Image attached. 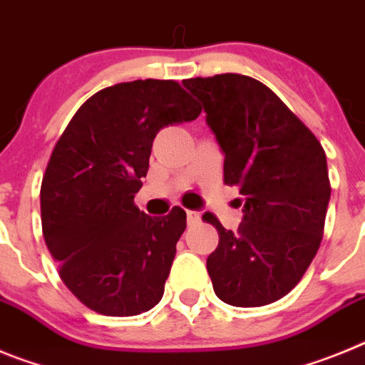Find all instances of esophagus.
I'll use <instances>...</instances> for the list:
<instances>
[{
  "mask_svg": "<svg viewBox=\"0 0 365 365\" xmlns=\"http://www.w3.org/2000/svg\"><path fill=\"white\" fill-rule=\"evenodd\" d=\"M186 217H188L190 225H193V222H197L199 219H201V214L195 210H186Z\"/></svg>",
  "mask_w": 365,
  "mask_h": 365,
  "instance_id": "esophagus-1",
  "label": "esophagus"
}]
</instances>
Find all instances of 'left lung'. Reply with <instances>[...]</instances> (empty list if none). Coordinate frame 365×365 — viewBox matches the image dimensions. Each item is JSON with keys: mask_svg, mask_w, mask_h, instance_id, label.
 <instances>
[{"mask_svg": "<svg viewBox=\"0 0 365 365\" xmlns=\"http://www.w3.org/2000/svg\"><path fill=\"white\" fill-rule=\"evenodd\" d=\"M182 86L202 102L225 153V185L240 186L245 197L235 232L202 215L219 232L206 259L215 294L234 307L278 302L320 248L331 199L324 148L259 80L227 73Z\"/></svg>", "mask_w": 365, "mask_h": 365, "instance_id": "8db88e82", "label": "left lung"}]
</instances>
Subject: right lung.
I'll list each match as a JSON object with an SVG mask.
<instances>
[{
    "instance_id": "obj_1",
    "label": "right lung",
    "mask_w": 365,
    "mask_h": 365,
    "mask_svg": "<svg viewBox=\"0 0 365 365\" xmlns=\"http://www.w3.org/2000/svg\"><path fill=\"white\" fill-rule=\"evenodd\" d=\"M199 115L173 80H135L95 93L58 138L41 180V228L62 282L91 311L135 316L163 298L186 212L151 217L133 199L155 135Z\"/></svg>"
}]
</instances>
